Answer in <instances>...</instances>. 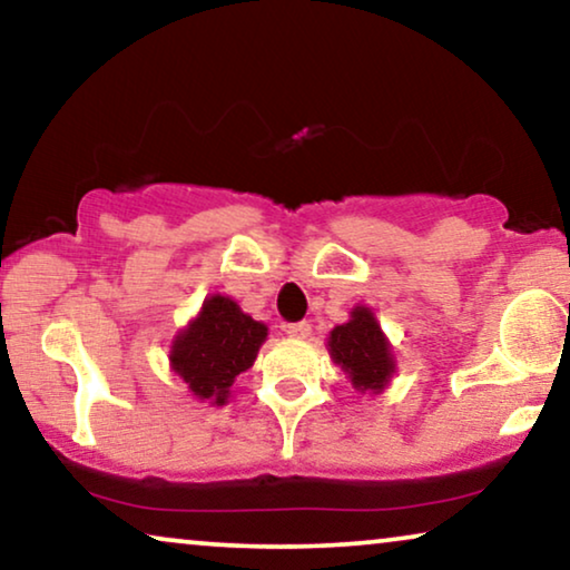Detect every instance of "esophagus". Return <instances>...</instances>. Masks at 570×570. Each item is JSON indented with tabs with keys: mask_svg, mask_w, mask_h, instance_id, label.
Here are the masks:
<instances>
[{
	"mask_svg": "<svg viewBox=\"0 0 570 570\" xmlns=\"http://www.w3.org/2000/svg\"><path fill=\"white\" fill-rule=\"evenodd\" d=\"M285 332H287V337H293V340H306L308 334H311V324L308 322L285 324Z\"/></svg>",
	"mask_w": 570,
	"mask_h": 570,
	"instance_id": "esophagus-1",
	"label": "esophagus"
}]
</instances>
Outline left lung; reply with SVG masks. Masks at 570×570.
<instances>
[{"instance_id": "1", "label": "left lung", "mask_w": 570, "mask_h": 570, "mask_svg": "<svg viewBox=\"0 0 570 570\" xmlns=\"http://www.w3.org/2000/svg\"><path fill=\"white\" fill-rule=\"evenodd\" d=\"M330 353L334 363L350 373V381L361 392H381L394 373L389 342L371 311L363 306L353 308V318L347 324L334 326Z\"/></svg>"}]
</instances>
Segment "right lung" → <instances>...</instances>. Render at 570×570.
Wrapping results in <instances>:
<instances>
[{
	"label": "right lung",
	"instance_id": "add662e5",
	"mask_svg": "<svg viewBox=\"0 0 570 570\" xmlns=\"http://www.w3.org/2000/svg\"><path fill=\"white\" fill-rule=\"evenodd\" d=\"M264 337L267 326L246 316L225 295H213L189 330L176 337L170 363L194 394L223 404L238 373L254 365Z\"/></svg>",
	"mask_w": 570,
	"mask_h": 570
}]
</instances>
